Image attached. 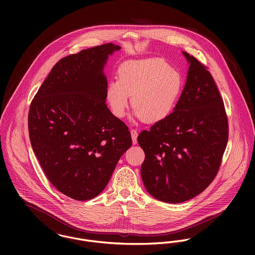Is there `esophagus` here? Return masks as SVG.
<instances>
[{
  "label": "esophagus",
  "mask_w": 255,
  "mask_h": 255,
  "mask_svg": "<svg viewBox=\"0 0 255 255\" xmlns=\"http://www.w3.org/2000/svg\"><path fill=\"white\" fill-rule=\"evenodd\" d=\"M130 133H131V138H132V143L133 144H136L137 143V130L134 129V128H131L130 129Z\"/></svg>",
  "instance_id": "1"
}]
</instances>
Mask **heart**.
I'll return each mask as SVG.
<instances>
[{"instance_id":"b5f03b06","label":"heart","mask_w":255,"mask_h":255,"mask_svg":"<svg viewBox=\"0 0 255 255\" xmlns=\"http://www.w3.org/2000/svg\"><path fill=\"white\" fill-rule=\"evenodd\" d=\"M182 87L181 74L162 60L128 61L120 66L118 80L108 83L106 99L112 113L123 118L131 96L135 116L156 123L174 109Z\"/></svg>"}]
</instances>
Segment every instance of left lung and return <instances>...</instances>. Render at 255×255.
I'll list each match as a JSON object with an SVG mask.
<instances>
[{
	"label": "left lung",
	"mask_w": 255,
	"mask_h": 255,
	"mask_svg": "<svg viewBox=\"0 0 255 255\" xmlns=\"http://www.w3.org/2000/svg\"><path fill=\"white\" fill-rule=\"evenodd\" d=\"M183 55L189 68L174 112L137 137L145 153L140 172L146 190L168 203L191 199L212 182L229 138L214 78L197 59Z\"/></svg>",
	"instance_id": "left-lung-1"
}]
</instances>
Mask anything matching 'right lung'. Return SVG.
Returning a JSON list of instances; mask_svg holds the SVG:
<instances>
[{
	"label": "right lung",
	"instance_id": "add662e5",
	"mask_svg": "<svg viewBox=\"0 0 255 255\" xmlns=\"http://www.w3.org/2000/svg\"><path fill=\"white\" fill-rule=\"evenodd\" d=\"M107 43L61 59L30 104L32 149L50 182L75 200H88L108 184L132 140L127 125L106 104Z\"/></svg>",
	"mask_w": 255,
	"mask_h": 255
}]
</instances>
